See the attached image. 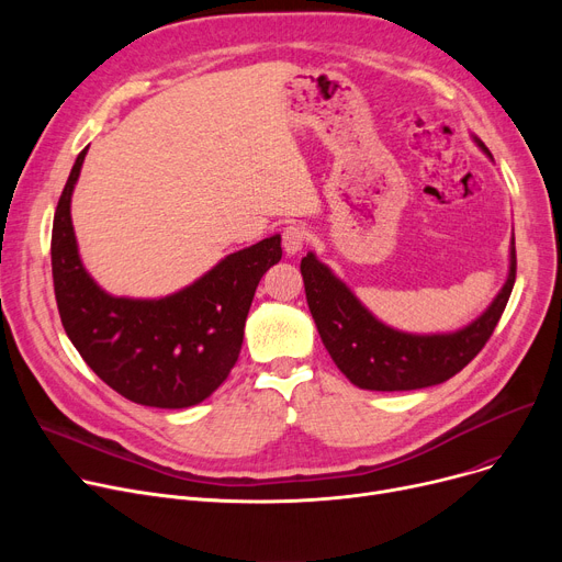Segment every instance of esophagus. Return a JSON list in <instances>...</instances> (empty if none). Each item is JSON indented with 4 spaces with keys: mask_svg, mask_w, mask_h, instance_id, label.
I'll list each match as a JSON object with an SVG mask.
<instances>
[{
    "mask_svg": "<svg viewBox=\"0 0 562 562\" xmlns=\"http://www.w3.org/2000/svg\"><path fill=\"white\" fill-rule=\"evenodd\" d=\"M310 232L305 229V225H299V223H291L282 229V248L286 255H296L303 250L305 241H307Z\"/></svg>",
    "mask_w": 562,
    "mask_h": 562,
    "instance_id": "obj_1",
    "label": "esophagus"
}]
</instances>
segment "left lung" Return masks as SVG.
I'll list each match as a JSON object with an SVG mask.
<instances>
[{
  "instance_id": "obj_1",
  "label": "left lung",
  "mask_w": 562,
  "mask_h": 562,
  "mask_svg": "<svg viewBox=\"0 0 562 562\" xmlns=\"http://www.w3.org/2000/svg\"><path fill=\"white\" fill-rule=\"evenodd\" d=\"M474 140L492 157L481 138ZM301 273L321 341L352 385L371 392L422 390L453 378L492 337L515 284V236L504 289L476 321L447 335H409L380 323L314 252L303 257Z\"/></svg>"
}]
</instances>
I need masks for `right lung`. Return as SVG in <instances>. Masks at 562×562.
<instances>
[{
    "instance_id": "right-lung-1",
    "label": "right lung",
    "mask_w": 562,
    "mask_h": 562,
    "mask_svg": "<svg viewBox=\"0 0 562 562\" xmlns=\"http://www.w3.org/2000/svg\"><path fill=\"white\" fill-rule=\"evenodd\" d=\"M79 153L52 225V278L66 335L111 390L150 407L180 409L212 396L239 360L261 276L282 259L280 234L227 255L210 273L159 301L115 299L86 273L70 198Z\"/></svg>"
}]
</instances>
